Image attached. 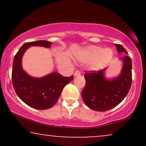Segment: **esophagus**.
Segmentation results:
<instances>
[{"label": "esophagus", "mask_w": 146, "mask_h": 146, "mask_svg": "<svg viewBox=\"0 0 146 146\" xmlns=\"http://www.w3.org/2000/svg\"><path fill=\"white\" fill-rule=\"evenodd\" d=\"M80 74H81V73H80V71H78V70H77V71H75V73H74V76L78 77V76H79V75H80Z\"/></svg>", "instance_id": "1"}]
</instances>
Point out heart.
I'll return each mask as SVG.
<instances>
[{
    "label": "heart",
    "instance_id": "obj_1",
    "mask_svg": "<svg viewBox=\"0 0 146 146\" xmlns=\"http://www.w3.org/2000/svg\"><path fill=\"white\" fill-rule=\"evenodd\" d=\"M113 51L110 48L98 46H90L80 51L77 58L82 63H89L92 71H100L108 64L113 58Z\"/></svg>",
    "mask_w": 146,
    "mask_h": 146
}]
</instances>
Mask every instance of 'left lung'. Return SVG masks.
<instances>
[{
  "label": "left lung",
  "mask_w": 146,
  "mask_h": 146,
  "mask_svg": "<svg viewBox=\"0 0 146 146\" xmlns=\"http://www.w3.org/2000/svg\"><path fill=\"white\" fill-rule=\"evenodd\" d=\"M115 46L119 53L128 54L121 44H116ZM119 60L123 62L121 73L112 80L106 78V68L84 75L86 85L82 97L90 109L101 112L112 109L119 104L128 93L132 84V60L128 56Z\"/></svg>",
  "instance_id": "obj_1"
}]
</instances>
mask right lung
I'll use <instances>...</instances> for the list:
<instances>
[{
  "label": "right lung",
  "instance_id": "add662e5",
  "mask_svg": "<svg viewBox=\"0 0 146 146\" xmlns=\"http://www.w3.org/2000/svg\"><path fill=\"white\" fill-rule=\"evenodd\" d=\"M51 42L38 40L25 43L14 57L11 80L16 94L30 107L38 110L51 108L59 99L64 87L72 81L73 76L64 77L53 72L42 78H33L23 70L22 59L25 52L33 46L51 47Z\"/></svg>",
  "mask_w": 146,
  "mask_h": 146
}]
</instances>
